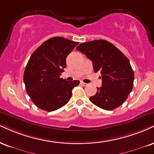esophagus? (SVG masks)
<instances>
[{
	"mask_svg": "<svg viewBox=\"0 0 154 154\" xmlns=\"http://www.w3.org/2000/svg\"><path fill=\"white\" fill-rule=\"evenodd\" d=\"M80 83L83 85V86H87V85H88V84H87V83H85V82H81Z\"/></svg>",
	"mask_w": 154,
	"mask_h": 154,
	"instance_id": "1",
	"label": "esophagus"
}]
</instances>
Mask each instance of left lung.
<instances>
[{"mask_svg":"<svg viewBox=\"0 0 154 154\" xmlns=\"http://www.w3.org/2000/svg\"><path fill=\"white\" fill-rule=\"evenodd\" d=\"M77 50L92 62L95 72L101 74L102 87L90 97L94 105L112 110L126 100L133 87L134 73L128 59L112 44L94 40L79 44Z\"/></svg>","mask_w":154,"mask_h":154,"instance_id":"1","label":"left lung"}]
</instances>
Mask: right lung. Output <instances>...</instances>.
<instances>
[{
	"instance_id": "right-lung-1",
	"label": "right lung",
	"mask_w": 154,
	"mask_h": 154,
	"mask_svg": "<svg viewBox=\"0 0 154 154\" xmlns=\"http://www.w3.org/2000/svg\"><path fill=\"white\" fill-rule=\"evenodd\" d=\"M78 42L63 37H53L44 42L31 54L23 74L26 90L33 103L51 112L66 105L79 80L60 78L66 59Z\"/></svg>"
}]
</instances>
